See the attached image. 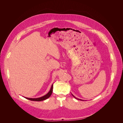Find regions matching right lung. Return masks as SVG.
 <instances>
[{"label": "right lung", "mask_w": 123, "mask_h": 123, "mask_svg": "<svg viewBox=\"0 0 123 123\" xmlns=\"http://www.w3.org/2000/svg\"><path fill=\"white\" fill-rule=\"evenodd\" d=\"M53 85H52L51 86V89L50 91L48 93L44 95L43 96H42V97L41 98H25L27 99H29V100H33V101H38V102H39V101H42V100H45L46 99H47L48 98H49L50 96H51V95L52 94V91H53Z\"/></svg>", "instance_id": "right-lung-1"}]
</instances>
